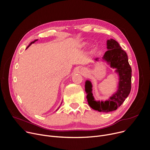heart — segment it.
Segmentation results:
<instances>
[{"instance_id":"b5f03b06","label":"heart","mask_w":150,"mask_h":150,"mask_svg":"<svg viewBox=\"0 0 150 150\" xmlns=\"http://www.w3.org/2000/svg\"><path fill=\"white\" fill-rule=\"evenodd\" d=\"M87 42H82V43L81 44V47H84V46H87Z\"/></svg>"}]
</instances>
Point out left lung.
I'll use <instances>...</instances> for the list:
<instances>
[{
  "mask_svg": "<svg viewBox=\"0 0 150 150\" xmlns=\"http://www.w3.org/2000/svg\"><path fill=\"white\" fill-rule=\"evenodd\" d=\"M107 51L102 57L107 62L110 67L116 69L119 75V84L117 91L108 100L96 101L92 93L93 85L87 80L85 82V90L87 96V98L91 108L100 112L108 113L116 110L124 102L129 94L131 90L132 69L128 62L126 53L123 50L118 42L110 39L107 41ZM98 58L95 59L97 61Z\"/></svg>",
  "mask_w": 150,
  "mask_h": 150,
  "instance_id": "8db88e82",
  "label": "left lung"
}]
</instances>
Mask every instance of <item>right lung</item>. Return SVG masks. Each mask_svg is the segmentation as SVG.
Listing matches in <instances>:
<instances>
[{"instance_id": "add662e5", "label": "right lung", "mask_w": 150, "mask_h": 150, "mask_svg": "<svg viewBox=\"0 0 150 150\" xmlns=\"http://www.w3.org/2000/svg\"><path fill=\"white\" fill-rule=\"evenodd\" d=\"M37 40H37H37H34V41H32V42H31V43H30V45H28V47H27V48H28V47H30V46H31V45H32V44H33V43H34V42H35V41H37ZM61 104H62V103H61ZM59 108H58V109H57V110H58V109H59Z\"/></svg>"}]
</instances>
